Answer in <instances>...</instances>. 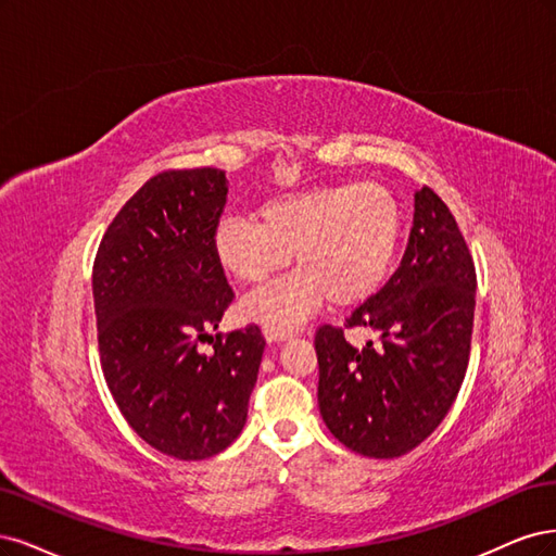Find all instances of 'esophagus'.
I'll return each mask as SVG.
<instances>
[{
  "mask_svg": "<svg viewBox=\"0 0 556 556\" xmlns=\"http://www.w3.org/2000/svg\"><path fill=\"white\" fill-rule=\"evenodd\" d=\"M263 337L267 339V342H283L286 337H291V332L289 330H279V328H265Z\"/></svg>",
  "mask_w": 556,
  "mask_h": 556,
  "instance_id": "1",
  "label": "esophagus"
}]
</instances>
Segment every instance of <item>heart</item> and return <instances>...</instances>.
<instances>
[{
  "label": "heart",
  "instance_id": "obj_1",
  "mask_svg": "<svg viewBox=\"0 0 556 556\" xmlns=\"http://www.w3.org/2000/svg\"><path fill=\"white\" fill-rule=\"evenodd\" d=\"M254 214L224 217L212 254L240 283H261L295 258L298 273L247 295L240 316L289 330L330 298L363 302L383 283L402 238V207L381 182H339L275 195Z\"/></svg>",
  "mask_w": 556,
  "mask_h": 556
}]
</instances>
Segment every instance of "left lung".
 I'll use <instances>...</instances> for the list:
<instances>
[{
    "label": "left lung",
    "instance_id": "obj_1",
    "mask_svg": "<svg viewBox=\"0 0 556 556\" xmlns=\"http://www.w3.org/2000/svg\"><path fill=\"white\" fill-rule=\"evenodd\" d=\"M476 265L453 212L427 185L416 191L402 263L381 291L346 316L380 344L351 348L343 328L318 326V408L334 439L376 459L414 451L453 406L467 374Z\"/></svg>",
    "mask_w": 556,
    "mask_h": 556
}]
</instances>
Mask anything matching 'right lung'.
<instances>
[{
    "label": "right lung",
    "mask_w": 556,
    "mask_h": 556,
    "mask_svg": "<svg viewBox=\"0 0 556 556\" xmlns=\"http://www.w3.org/2000/svg\"><path fill=\"white\" fill-rule=\"evenodd\" d=\"M219 168L161 170L103 232L92 270L99 361L134 432L177 459H205L247 422L265 337L217 330L232 289L212 254L226 205ZM207 338L213 353L198 344Z\"/></svg>",
    "instance_id": "right-lung-1"
}]
</instances>
